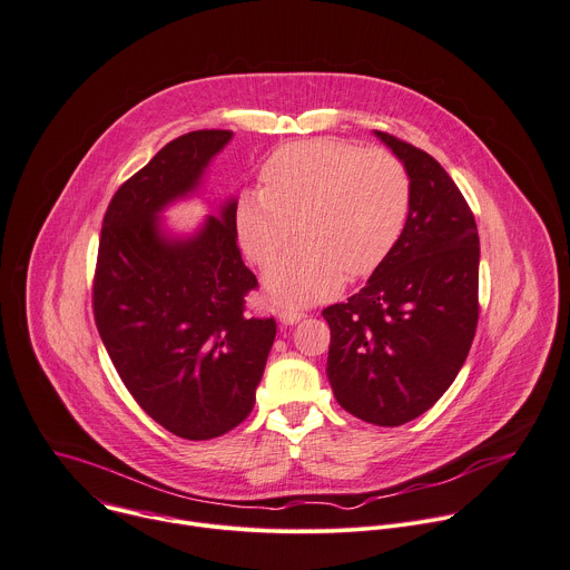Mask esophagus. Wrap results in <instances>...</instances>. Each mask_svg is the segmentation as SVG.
<instances>
[{
  "instance_id": "obj_1",
  "label": "esophagus",
  "mask_w": 570,
  "mask_h": 570,
  "mask_svg": "<svg viewBox=\"0 0 570 570\" xmlns=\"http://www.w3.org/2000/svg\"><path fill=\"white\" fill-rule=\"evenodd\" d=\"M278 317H281V322H283V324H296V322H301V320L305 317V309H301V307H292V305H285V307H281V309H278Z\"/></svg>"
}]
</instances>
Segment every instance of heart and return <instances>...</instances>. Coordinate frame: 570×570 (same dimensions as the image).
<instances>
[{
  "label": "heart",
  "instance_id": "b5f03b06",
  "mask_svg": "<svg viewBox=\"0 0 570 570\" xmlns=\"http://www.w3.org/2000/svg\"><path fill=\"white\" fill-rule=\"evenodd\" d=\"M261 187L235 202V235L250 263L272 265L296 228L301 242L267 272L281 301L328 298L371 276L396 248L412 210V178L399 156L344 140H303L274 151Z\"/></svg>",
  "mask_w": 570,
  "mask_h": 570
}]
</instances>
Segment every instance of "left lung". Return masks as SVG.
<instances>
[{"instance_id": "obj_1", "label": "left lung", "mask_w": 570, "mask_h": 570, "mask_svg": "<svg viewBox=\"0 0 570 570\" xmlns=\"http://www.w3.org/2000/svg\"><path fill=\"white\" fill-rule=\"evenodd\" d=\"M407 167V226L368 283L322 314L337 403L373 425L428 412L458 377L478 328L480 239L455 180L430 154L375 131Z\"/></svg>"}]
</instances>
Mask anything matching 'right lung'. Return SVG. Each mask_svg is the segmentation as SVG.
Returning a JSON list of instances; mask_svg holds the SVG:
<instances>
[{
    "mask_svg": "<svg viewBox=\"0 0 570 570\" xmlns=\"http://www.w3.org/2000/svg\"><path fill=\"white\" fill-rule=\"evenodd\" d=\"M233 131L204 129L165 145L119 185L101 226L92 312L136 403L176 436L204 441L256 403L274 317H246L258 278L242 263L235 202L189 239H167L156 215L193 193Z\"/></svg>",
    "mask_w": 570,
    "mask_h": 570,
    "instance_id": "obj_1",
    "label": "right lung"
}]
</instances>
